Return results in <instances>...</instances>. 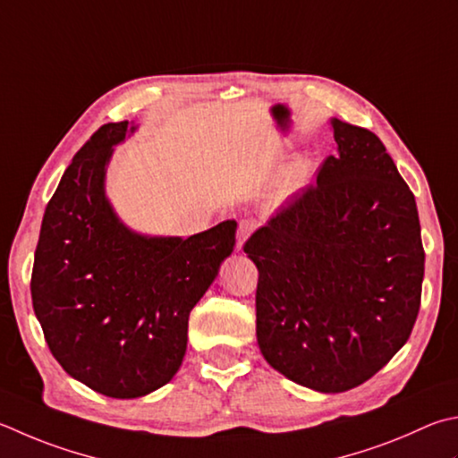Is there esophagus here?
I'll return each instance as SVG.
<instances>
[{
    "label": "esophagus",
    "mask_w": 458,
    "mask_h": 458,
    "mask_svg": "<svg viewBox=\"0 0 458 458\" xmlns=\"http://www.w3.org/2000/svg\"><path fill=\"white\" fill-rule=\"evenodd\" d=\"M254 230H256V224L252 220H242V222H240V226H238V242H236L238 252L242 250L244 242H246L248 238H250V234H252Z\"/></svg>",
    "instance_id": "esophagus-1"
}]
</instances>
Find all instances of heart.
Segmentation results:
<instances>
[{
	"mask_svg": "<svg viewBox=\"0 0 458 458\" xmlns=\"http://www.w3.org/2000/svg\"><path fill=\"white\" fill-rule=\"evenodd\" d=\"M310 164L306 162V157H296L294 162H290L284 174L278 178L276 186L272 190V198L276 202H286L288 198H293L298 190L302 188L306 176H309Z\"/></svg>",
	"mask_w": 458,
	"mask_h": 458,
	"instance_id": "heart-1",
	"label": "heart"
}]
</instances>
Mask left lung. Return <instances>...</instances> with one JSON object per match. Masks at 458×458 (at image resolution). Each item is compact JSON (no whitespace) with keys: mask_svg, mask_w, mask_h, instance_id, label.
Here are the masks:
<instances>
[{"mask_svg":"<svg viewBox=\"0 0 458 458\" xmlns=\"http://www.w3.org/2000/svg\"><path fill=\"white\" fill-rule=\"evenodd\" d=\"M316 186L258 228L256 338L274 370L316 393L374 377L409 340L425 250L417 202L367 128L330 118Z\"/></svg>","mask_w":458,"mask_h":458,"instance_id":"obj_1","label":"left lung"}]
</instances>
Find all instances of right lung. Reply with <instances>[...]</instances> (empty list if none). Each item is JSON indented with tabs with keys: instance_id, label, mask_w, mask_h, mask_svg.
I'll list each match as a JSON object with an SVG mask.
<instances>
[{
	"instance_id": "add662e5",
	"label": "right lung",
	"mask_w": 458,
	"mask_h": 458,
	"mask_svg": "<svg viewBox=\"0 0 458 458\" xmlns=\"http://www.w3.org/2000/svg\"><path fill=\"white\" fill-rule=\"evenodd\" d=\"M138 130L106 123L73 156L41 220L31 301L54 359L99 394L154 393L182 367L188 318L234 250L236 220L200 234L131 230L106 194L114 148Z\"/></svg>"
}]
</instances>
